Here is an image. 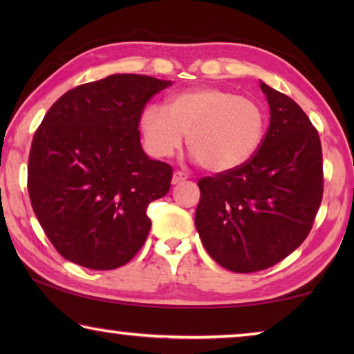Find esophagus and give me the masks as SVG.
Returning a JSON list of instances; mask_svg holds the SVG:
<instances>
[{
    "label": "esophagus",
    "instance_id": "34e87169",
    "mask_svg": "<svg viewBox=\"0 0 354 354\" xmlns=\"http://www.w3.org/2000/svg\"><path fill=\"white\" fill-rule=\"evenodd\" d=\"M187 178H189L187 173H184V171H175V173H173L171 183H173V184H179V183L185 181V179H187Z\"/></svg>",
    "mask_w": 354,
    "mask_h": 354
}]
</instances>
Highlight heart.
Returning a JSON list of instances; mask_svg holds the SVG:
<instances>
[{"instance_id": "1", "label": "heart", "mask_w": 354, "mask_h": 354, "mask_svg": "<svg viewBox=\"0 0 354 354\" xmlns=\"http://www.w3.org/2000/svg\"><path fill=\"white\" fill-rule=\"evenodd\" d=\"M140 129L143 145L154 158H170L187 134V147L203 169L221 173L253 158L266 131V115L254 100L203 86L171 95L165 107H145Z\"/></svg>"}]
</instances>
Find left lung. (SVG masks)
Returning a JSON list of instances; mask_svg holds the SVG:
<instances>
[{
	"instance_id": "8db88e82",
	"label": "left lung",
	"mask_w": 354,
	"mask_h": 354,
	"mask_svg": "<svg viewBox=\"0 0 354 354\" xmlns=\"http://www.w3.org/2000/svg\"><path fill=\"white\" fill-rule=\"evenodd\" d=\"M270 124L253 158L201 178L195 226L212 259L236 273L274 266L313 230L323 196L322 143L295 101L261 82Z\"/></svg>"
}]
</instances>
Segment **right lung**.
Returning a JSON list of instances; mask_svg holds the SVG:
<instances>
[{
    "label": "right lung",
    "instance_id": "right-lung-1",
    "mask_svg": "<svg viewBox=\"0 0 354 354\" xmlns=\"http://www.w3.org/2000/svg\"><path fill=\"white\" fill-rule=\"evenodd\" d=\"M170 84L111 75L64 93L41 120L29 151V200L67 261L113 270L145 243L147 207L170 190L173 169L143 153L139 122Z\"/></svg>",
    "mask_w": 354,
    "mask_h": 354
}]
</instances>
